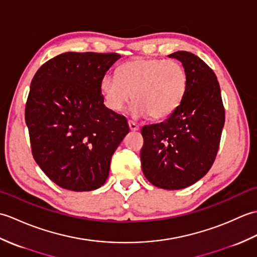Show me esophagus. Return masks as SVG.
<instances>
[{
	"mask_svg": "<svg viewBox=\"0 0 257 257\" xmlns=\"http://www.w3.org/2000/svg\"><path fill=\"white\" fill-rule=\"evenodd\" d=\"M128 124H129V128H130V130H132V132H137V130H139V125L136 122L132 121V120H129Z\"/></svg>",
	"mask_w": 257,
	"mask_h": 257,
	"instance_id": "esophagus-1",
	"label": "esophagus"
}]
</instances>
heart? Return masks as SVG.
Wrapping results in <instances>:
<instances>
[{"instance_id": "1", "label": "heart", "mask_w": 257, "mask_h": 257, "mask_svg": "<svg viewBox=\"0 0 257 257\" xmlns=\"http://www.w3.org/2000/svg\"><path fill=\"white\" fill-rule=\"evenodd\" d=\"M188 87L187 72L173 59L137 58L122 64L118 76L106 74L100 88L106 106L122 110L134 97L135 117H169L177 110Z\"/></svg>"}]
</instances>
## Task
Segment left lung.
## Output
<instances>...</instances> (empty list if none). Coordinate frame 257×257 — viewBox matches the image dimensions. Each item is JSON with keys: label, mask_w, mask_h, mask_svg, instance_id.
I'll return each mask as SVG.
<instances>
[{"label": "left lung", "mask_w": 257, "mask_h": 257, "mask_svg": "<svg viewBox=\"0 0 257 257\" xmlns=\"http://www.w3.org/2000/svg\"><path fill=\"white\" fill-rule=\"evenodd\" d=\"M182 63L188 87L181 105L160 123L141 129L145 177L156 187L180 190L198 182L210 170L219 150L225 113L214 72L192 53L168 55Z\"/></svg>", "instance_id": "8db88e82"}]
</instances>
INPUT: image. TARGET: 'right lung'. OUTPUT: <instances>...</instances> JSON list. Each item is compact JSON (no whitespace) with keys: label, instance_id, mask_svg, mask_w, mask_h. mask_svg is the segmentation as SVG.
Instances as JSON below:
<instances>
[{"label":"right lung","instance_id":"obj_1","mask_svg":"<svg viewBox=\"0 0 257 257\" xmlns=\"http://www.w3.org/2000/svg\"><path fill=\"white\" fill-rule=\"evenodd\" d=\"M119 54L64 53L31 83L25 108L32 154L46 176L76 192L106 182L110 160L129 133L127 119L108 109L101 79Z\"/></svg>","mask_w":257,"mask_h":257}]
</instances>
